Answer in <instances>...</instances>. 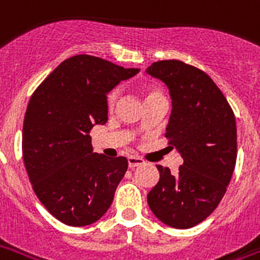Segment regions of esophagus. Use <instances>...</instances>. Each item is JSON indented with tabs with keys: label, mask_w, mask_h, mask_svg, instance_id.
I'll list each match as a JSON object with an SVG mask.
<instances>
[{
	"label": "esophagus",
	"mask_w": 260,
	"mask_h": 260,
	"mask_svg": "<svg viewBox=\"0 0 260 260\" xmlns=\"http://www.w3.org/2000/svg\"><path fill=\"white\" fill-rule=\"evenodd\" d=\"M145 164V161L139 157H134V155H131L128 157V165H129V168H136V167H139V165Z\"/></svg>",
	"instance_id": "esophagus-1"
}]
</instances>
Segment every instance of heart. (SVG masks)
<instances>
[{"label": "heart", "instance_id": "obj_1", "mask_svg": "<svg viewBox=\"0 0 260 260\" xmlns=\"http://www.w3.org/2000/svg\"><path fill=\"white\" fill-rule=\"evenodd\" d=\"M155 93H157V92H149L146 98H149V96H151V95H155ZM115 99H117V92L114 91V92H111L110 95H109V106H110V107H113V106H114Z\"/></svg>", "mask_w": 260, "mask_h": 260}]
</instances>
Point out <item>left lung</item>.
<instances>
[{"label":"left lung","instance_id":"left-lung-1","mask_svg":"<svg viewBox=\"0 0 260 260\" xmlns=\"http://www.w3.org/2000/svg\"><path fill=\"white\" fill-rule=\"evenodd\" d=\"M146 73L168 86L172 111L165 136L183 158L176 175L157 165L159 180L147 203L162 223L190 229L208 218L226 193L237 158L236 117L222 91L197 67L161 60Z\"/></svg>","mask_w":260,"mask_h":260}]
</instances>
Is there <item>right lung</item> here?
I'll return each instance as SVG.
<instances>
[{
	"instance_id": "obj_1",
	"label": "right lung",
	"mask_w": 260,
	"mask_h": 260,
	"mask_svg": "<svg viewBox=\"0 0 260 260\" xmlns=\"http://www.w3.org/2000/svg\"><path fill=\"white\" fill-rule=\"evenodd\" d=\"M138 73L77 55L61 61L28 102L24 167L38 200L64 224H91L110 208L128 159L93 153L89 132L107 121V93Z\"/></svg>"
}]
</instances>
